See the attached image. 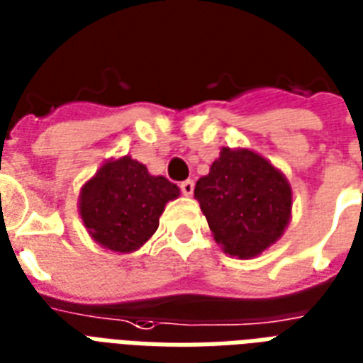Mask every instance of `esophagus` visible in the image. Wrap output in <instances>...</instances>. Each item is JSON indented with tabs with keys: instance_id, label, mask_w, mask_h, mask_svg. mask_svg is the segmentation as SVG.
Segmentation results:
<instances>
[{
	"instance_id": "esophagus-1",
	"label": "esophagus",
	"mask_w": 363,
	"mask_h": 363,
	"mask_svg": "<svg viewBox=\"0 0 363 363\" xmlns=\"http://www.w3.org/2000/svg\"><path fill=\"white\" fill-rule=\"evenodd\" d=\"M179 189H182V193H184V195H187V197H189V195H193V189H195L193 179H185V182H182V184H179Z\"/></svg>"
}]
</instances>
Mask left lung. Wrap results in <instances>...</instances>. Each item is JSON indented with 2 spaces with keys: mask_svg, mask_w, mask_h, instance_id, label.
Segmentation results:
<instances>
[{
  "mask_svg": "<svg viewBox=\"0 0 363 363\" xmlns=\"http://www.w3.org/2000/svg\"><path fill=\"white\" fill-rule=\"evenodd\" d=\"M208 228L228 255L250 259L282 236L292 211L286 178L253 150L222 149L195 185Z\"/></svg>",
  "mask_w": 363,
  "mask_h": 363,
  "instance_id": "8db88e82",
  "label": "left lung"
}]
</instances>
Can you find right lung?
<instances>
[{"instance_id": "1", "label": "right lung", "mask_w": 363, "mask_h": 363, "mask_svg": "<svg viewBox=\"0 0 363 363\" xmlns=\"http://www.w3.org/2000/svg\"><path fill=\"white\" fill-rule=\"evenodd\" d=\"M178 185L150 176L131 156L106 162L81 191V216L89 234L108 250L131 253L158 228L166 203Z\"/></svg>"}]
</instances>
